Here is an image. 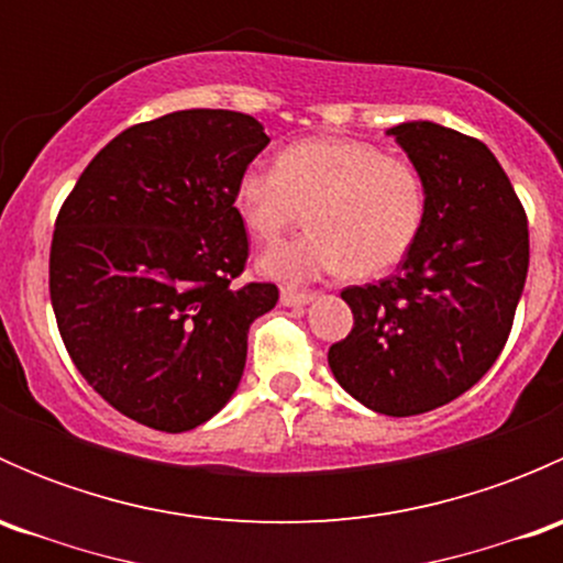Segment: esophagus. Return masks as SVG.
Masks as SVG:
<instances>
[{
    "mask_svg": "<svg viewBox=\"0 0 563 563\" xmlns=\"http://www.w3.org/2000/svg\"><path fill=\"white\" fill-rule=\"evenodd\" d=\"M313 291H297V288H283L280 291V302L286 305V308H302V305L313 302Z\"/></svg>",
    "mask_w": 563,
    "mask_h": 563,
    "instance_id": "obj_1",
    "label": "esophagus"
}]
</instances>
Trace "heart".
I'll use <instances>...</instances> for the list:
<instances>
[{
	"mask_svg": "<svg viewBox=\"0 0 563 563\" xmlns=\"http://www.w3.org/2000/svg\"><path fill=\"white\" fill-rule=\"evenodd\" d=\"M234 209L255 242H277L299 220L308 234L266 250L258 269L277 280H313L395 269L428 220L422 174L360 139H308L286 146L275 166H250L236 179Z\"/></svg>",
	"mask_w": 563,
	"mask_h": 563,
	"instance_id": "heart-1",
	"label": "heart"
}]
</instances>
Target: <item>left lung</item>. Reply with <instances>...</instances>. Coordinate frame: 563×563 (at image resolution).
I'll return each instance as SVG.
<instances>
[{
	"instance_id": "obj_1",
	"label": "left lung",
	"mask_w": 563,
	"mask_h": 563,
	"mask_svg": "<svg viewBox=\"0 0 563 563\" xmlns=\"http://www.w3.org/2000/svg\"><path fill=\"white\" fill-rule=\"evenodd\" d=\"M428 187V220L400 272L340 297L354 313L329 349L338 384L387 417L433 411L501 354L528 275V220L479 139L435 122L387 130Z\"/></svg>"
}]
</instances>
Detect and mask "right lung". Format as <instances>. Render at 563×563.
<instances>
[{
  "label": "right lung",
  "instance_id": "right-lung-1",
  "mask_svg": "<svg viewBox=\"0 0 563 563\" xmlns=\"http://www.w3.org/2000/svg\"><path fill=\"white\" fill-rule=\"evenodd\" d=\"M269 144L240 111L133 124L92 157L56 214L48 288L73 365L108 406L181 433L240 387L250 323L275 283L234 286L247 234L236 179Z\"/></svg>",
  "mask_w": 563,
  "mask_h": 563
}]
</instances>
